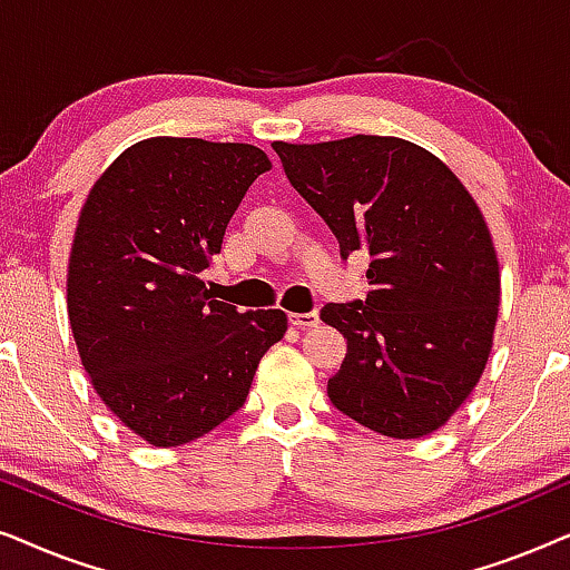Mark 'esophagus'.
<instances>
[{
  "label": "esophagus",
  "instance_id": "obj_1",
  "mask_svg": "<svg viewBox=\"0 0 570 570\" xmlns=\"http://www.w3.org/2000/svg\"><path fill=\"white\" fill-rule=\"evenodd\" d=\"M289 321H292V325H297V328H313V325L321 323V315L317 313H292Z\"/></svg>",
  "mask_w": 570,
  "mask_h": 570
}]
</instances>
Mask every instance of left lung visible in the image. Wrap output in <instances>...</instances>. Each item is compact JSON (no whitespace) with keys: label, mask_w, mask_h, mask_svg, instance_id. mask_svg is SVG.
Returning a JSON list of instances; mask_svg holds the SVG:
<instances>
[{"label":"left lung","mask_w":570,"mask_h":570,"mask_svg":"<svg viewBox=\"0 0 570 570\" xmlns=\"http://www.w3.org/2000/svg\"><path fill=\"white\" fill-rule=\"evenodd\" d=\"M273 150L341 255L373 257L367 299L321 313L346 338L328 381L333 406L385 438L440 430L492 352L500 268L480 206L438 156L389 135Z\"/></svg>","instance_id":"left-lung-1"}]
</instances>
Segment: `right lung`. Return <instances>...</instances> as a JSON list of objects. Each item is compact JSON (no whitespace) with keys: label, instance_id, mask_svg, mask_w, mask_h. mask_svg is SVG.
I'll use <instances>...</instances> for the list:
<instances>
[{"label":"right lung","instance_id":"1","mask_svg":"<svg viewBox=\"0 0 570 570\" xmlns=\"http://www.w3.org/2000/svg\"><path fill=\"white\" fill-rule=\"evenodd\" d=\"M268 169L247 142L148 138L114 158L82 203L67 265L75 344L104 404L156 449L229 420L284 338V309L239 313L203 281Z\"/></svg>","mask_w":570,"mask_h":570}]
</instances>
